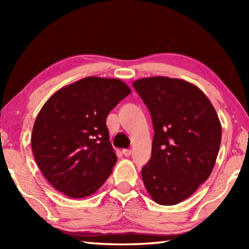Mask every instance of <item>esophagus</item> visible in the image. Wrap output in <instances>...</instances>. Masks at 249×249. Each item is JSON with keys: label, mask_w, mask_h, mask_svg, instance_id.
Listing matches in <instances>:
<instances>
[{"label": "esophagus", "mask_w": 249, "mask_h": 249, "mask_svg": "<svg viewBox=\"0 0 249 249\" xmlns=\"http://www.w3.org/2000/svg\"><path fill=\"white\" fill-rule=\"evenodd\" d=\"M123 155L125 157H128V156L132 155V150L130 149H123Z\"/></svg>", "instance_id": "obj_1"}]
</instances>
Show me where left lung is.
<instances>
[{"instance_id": "obj_1", "label": "left lung", "mask_w": 249, "mask_h": 249, "mask_svg": "<svg viewBox=\"0 0 249 249\" xmlns=\"http://www.w3.org/2000/svg\"><path fill=\"white\" fill-rule=\"evenodd\" d=\"M133 87L149 109L155 132L151 157L142 169L145 188L156 203L178 204L212 172L221 122L208 96L184 80L142 78Z\"/></svg>"}]
</instances>
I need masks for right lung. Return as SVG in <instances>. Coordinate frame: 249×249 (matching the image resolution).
Listing matches in <instances>:
<instances>
[{"label":"right lung","mask_w":249,"mask_h":249,"mask_svg":"<svg viewBox=\"0 0 249 249\" xmlns=\"http://www.w3.org/2000/svg\"><path fill=\"white\" fill-rule=\"evenodd\" d=\"M130 93L119 79L87 77L61 88L36 117L34 157L48 182L73 199L93 195L117 161L105 124Z\"/></svg>","instance_id":"add662e5"}]
</instances>
